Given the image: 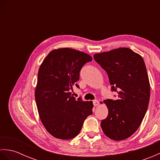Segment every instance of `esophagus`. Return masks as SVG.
<instances>
[{"label": "esophagus", "instance_id": "1", "mask_svg": "<svg viewBox=\"0 0 160 160\" xmlns=\"http://www.w3.org/2000/svg\"><path fill=\"white\" fill-rule=\"evenodd\" d=\"M93 105H94L95 107L98 106V105H99V101L97 100H94L93 101Z\"/></svg>", "mask_w": 160, "mask_h": 160}]
</instances>
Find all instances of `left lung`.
Here are the masks:
<instances>
[{
  "mask_svg": "<svg viewBox=\"0 0 160 160\" xmlns=\"http://www.w3.org/2000/svg\"><path fill=\"white\" fill-rule=\"evenodd\" d=\"M93 58L106 71L111 91L118 93L117 100H104L108 113L101 127L112 140H125L138 130L148 108L151 90L145 63L126 47L95 54Z\"/></svg>",
  "mask_w": 160,
  "mask_h": 160,
  "instance_id": "left-lung-1",
  "label": "left lung"
}]
</instances>
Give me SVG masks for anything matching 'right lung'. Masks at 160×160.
I'll return each mask as SVG.
<instances>
[{"label": "right lung", "mask_w": 160, "mask_h": 160, "mask_svg": "<svg viewBox=\"0 0 160 160\" xmlns=\"http://www.w3.org/2000/svg\"><path fill=\"white\" fill-rule=\"evenodd\" d=\"M89 54L69 48L51 52L40 67L35 98L40 118L49 133L61 140L79 134L85 119L93 113L92 101L76 99L73 86L80 71L92 60Z\"/></svg>", "instance_id": "right-lung-1"}]
</instances>
